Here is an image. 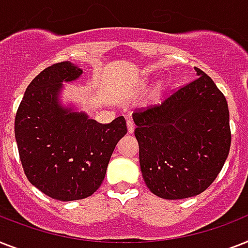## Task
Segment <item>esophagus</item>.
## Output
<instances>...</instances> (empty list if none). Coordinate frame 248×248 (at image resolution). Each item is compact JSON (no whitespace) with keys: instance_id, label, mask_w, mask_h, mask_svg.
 I'll return each mask as SVG.
<instances>
[{"instance_id":"obj_1","label":"esophagus","mask_w":248,"mask_h":248,"mask_svg":"<svg viewBox=\"0 0 248 248\" xmlns=\"http://www.w3.org/2000/svg\"><path fill=\"white\" fill-rule=\"evenodd\" d=\"M127 131L128 134H132L135 131V124L132 120H127Z\"/></svg>"}]
</instances>
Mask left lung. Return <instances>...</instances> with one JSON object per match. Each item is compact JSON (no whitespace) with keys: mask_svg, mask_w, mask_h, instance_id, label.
<instances>
[{"mask_svg":"<svg viewBox=\"0 0 248 248\" xmlns=\"http://www.w3.org/2000/svg\"><path fill=\"white\" fill-rule=\"evenodd\" d=\"M160 106L134 113L135 136L146 186L156 196L180 200L204 192L231 148L224 94L202 70Z\"/></svg>","mask_w":248,"mask_h":248,"instance_id":"obj_1","label":"left lung"}]
</instances>
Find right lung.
Listing matches in <instances>:
<instances>
[{"label":"right lung","instance_id":"right-lung-1","mask_svg":"<svg viewBox=\"0 0 248 248\" xmlns=\"http://www.w3.org/2000/svg\"><path fill=\"white\" fill-rule=\"evenodd\" d=\"M81 74L68 61L44 68L26 88L16 112L15 138L24 173L54 200H80L94 194L118 140L127 134L124 116L98 124L58 103L62 82Z\"/></svg>","mask_w":248,"mask_h":248}]
</instances>
